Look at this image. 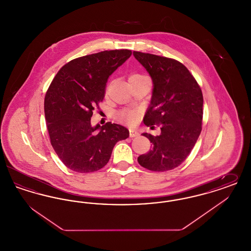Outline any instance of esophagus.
Returning <instances> with one entry per match:
<instances>
[{"instance_id": "esophagus-1", "label": "esophagus", "mask_w": 251, "mask_h": 251, "mask_svg": "<svg viewBox=\"0 0 251 251\" xmlns=\"http://www.w3.org/2000/svg\"><path fill=\"white\" fill-rule=\"evenodd\" d=\"M130 136L131 137H137V136H139V132H137L134 130H130Z\"/></svg>"}]
</instances>
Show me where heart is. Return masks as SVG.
Masks as SVG:
<instances>
[{"mask_svg": "<svg viewBox=\"0 0 251 251\" xmlns=\"http://www.w3.org/2000/svg\"><path fill=\"white\" fill-rule=\"evenodd\" d=\"M144 77H147V76L142 75V74H138V73H134V74H131L129 79H139V78H144ZM116 117L118 120L122 122L133 123L137 119V113H136V111L131 110V109H123L117 113Z\"/></svg>", "mask_w": 251, "mask_h": 251, "instance_id": "heart-1", "label": "heart"}]
</instances>
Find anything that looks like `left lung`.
Wrapping results in <instances>:
<instances>
[{
    "label": "left lung",
    "instance_id": "1",
    "mask_svg": "<svg viewBox=\"0 0 251 251\" xmlns=\"http://www.w3.org/2000/svg\"><path fill=\"white\" fill-rule=\"evenodd\" d=\"M153 82L151 105L144 123L161 133L145 132L151 150L137 158L140 166L157 172L174 169L190 154L201 131L203 96L200 84L180 62L151 53L133 51Z\"/></svg>",
    "mask_w": 251,
    "mask_h": 251
}]
</instances>
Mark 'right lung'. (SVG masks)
Wrapping results in <instances>:
<instances>
[{
  "instance_id": "right-lung-1",
  "label": "right lung",
  "mask_w": 251,
  "mask_h": 251,
  "mask_svg": "<svg viewBox=\"0 0 251 251\" xmlns=\"http://www.w3.org/2000/svg\"><path fill=\"white\" fill-rule=\"evenodd\" d=\"M131 55L130 50H103L70 61L51 83L44 100L50 144L62 163L79 173L104 167L117 142L129 131L107 122L91 126L93 110L103 100L109 76Z\"/></svg>"
}]
</instances>
